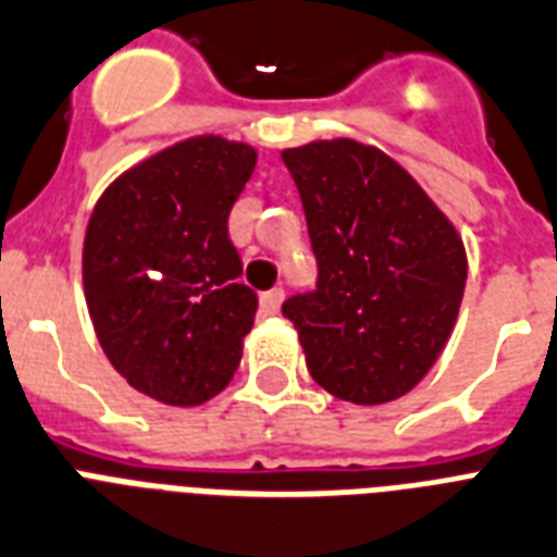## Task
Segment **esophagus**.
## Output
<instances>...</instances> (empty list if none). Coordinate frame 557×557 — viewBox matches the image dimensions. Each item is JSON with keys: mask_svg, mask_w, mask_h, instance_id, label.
<instances>
[{"mask_svg": "<svg viewBox=\"0 0 557 557\" xmlns=\"http://www.w3.org/2000/svg\"><path fill=\"white\" fill-rule=\"evenodd\" d=\"M280 306H283V288H269V292L260 294V311L263 314H277Z\"/></svg>", "mask_w": 557, "mask_h": 557, "instance_id": "1", "label": "esophagus"}]
</instances>
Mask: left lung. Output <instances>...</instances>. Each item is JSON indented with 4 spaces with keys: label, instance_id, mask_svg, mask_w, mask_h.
Listing matches in <instances>:
<instances>
[{
    "label": "left lung",
    "instance_id": "1",
    "mask_svg": "<svg viewBox=\"0 0 557 557\" xmlns=\"http://www.w3.org/2000/svg\"><path fill=\"white\" fill-rule=\"evenodd\" d=\"M300 191L318 288L283 302L314 383L377 406L409 395L458 323L460 232L386 151L351 137L280 151Z\"/></svg>",
    "mask_w": 557,
    "mask_h": 557
}]
</instances>
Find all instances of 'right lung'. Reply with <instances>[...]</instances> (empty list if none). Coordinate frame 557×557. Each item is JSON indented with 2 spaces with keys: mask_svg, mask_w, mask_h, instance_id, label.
<instances>
[{
  "mask_svg": "<svg viewBox=\"0 0 557 557\" xmlns=\"http://www.w3.org/2000/svg\"><path fill=\"white\" fill-rule=\"evenodd\" d=\"M255 165V146L197 134L134 162L90 211V323L111 366L157 404L202 406L237 372L257 294L239 283L228 211Z\"/></svg>",
  "mask_w": 557,
  "mask_h": 557,
  "instance_id": "1",
  "label": "right lung"
}]
</instances>
